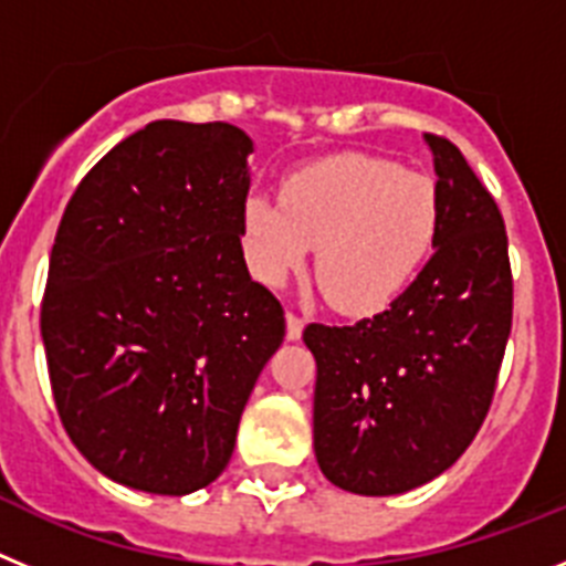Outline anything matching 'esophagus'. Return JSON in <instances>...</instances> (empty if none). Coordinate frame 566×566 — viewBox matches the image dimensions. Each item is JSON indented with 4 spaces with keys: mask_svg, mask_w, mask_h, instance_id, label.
<instances>
[{
    "mask_svg": "<svg viewBox=\"0 0 566 566\" xmlns=\"http://www.w3.org/2000/svg\"><path fill=\"white\" fill-rule=\"evenodd\" d=\"M303 328H306V319L300 317V314L289 312L286 314V334H289V339H300Z\"/></svg>",
    "mask_w": 566,
    "mask_h": 566,
    "instance_id": "obj_1",
    "label": "esophagus"
}]
</instances>
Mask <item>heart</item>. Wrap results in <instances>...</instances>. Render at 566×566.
Returning a JSON list of instances; mask_svg holds the SVG:
<instances>
[{
	"mask_svg": "<svg viewBox=\"0 0 566 566\" xmlns=\"http://www.w3.org/2000/svg\"><path fill=\"white\" fill-rule=\"evenodd\" d=\"M439 195L431 175L374 155H334L283 181L280 201L243 207L254 277L280 286L317 247V280L339 312H377L405 292L431 254Z\"/></svg>",
	"mask_w": 566,
	"mask_h": 566,
	"instance_id": "b5f03b06",
	"label": "heart"
}]
</instances>
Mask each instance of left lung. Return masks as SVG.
I'll return each mask as SVG.
<instances>
[{
	"mask_svg": "<svg viewBox=\"0 0 566 566\" xmlns=\"http://www.w3.org/2000/svg\"><path fill=\"white\" fill-rule=\"evenodd\" d=\"M428 144L437 252L385 312L303 332L317 359V464L328 482L359 496L419 488L468 451L496 394L513 326L502 212L457 144L433 133Z\"/></svg>",
	"mask_w": 566,
	"mask_h": 566,
	"instance_id": "left-lung-1",
	"label": "left lung"
}]
</instances>
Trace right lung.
<instances>
[{"instance_id":"obj_1","label":"right lung","mask_w":566,"mask_h":566,"mask_svg":"<svg viewBox=\"0 0 566 566\" xmlns=\"http://www.w3.org/2000/svg\"><path fill=\"white\" fill-rule=\"evenodd\" d=\"M249 153L227 122H153L64 209L42 297L50 388L67 437L113 482L187 496L221 476L286 337L240 247Z\"/></svg>"}]
</instances>
